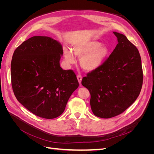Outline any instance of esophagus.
I'll use <instances>...</instances> for the list:
<instances>
[{"label":"esophagus","instance_id":"esophagus-1","mask_svg":"<svg viewBox=\"0 0 154 154\" xmlns=\"http://www.w3.org/2000/svg\"><path fill=\"white\" fill-rule=\"evenodd\" d=\"M77 79H78V81L79 82V83L80 84H81V82H82V77L81 75H80V74H78V75H77Z\"/></svg>","mask_w":154,"mask_h":154}]
</instances>
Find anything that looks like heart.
<instances>
[{
	"mask_svg": "<svg viewBox=\"0 0 154 154\" xmlns=\"http://www.w3.org/2000/svg\"><path fill=\"white\" fill-rule=\"evenodd\" d=\"M73 52L67 48L63 49V55L69 64L76 63V57H80L81 67L87 71H92L100 67L105 62L109 53V49L105 45H101L98 41L82 42L74 45Z\"/></svg>",
	"mask_w": 154,
	"mask_h": 154,
	"instance_id": "1",
	"label": "heart"
}]
</instances>
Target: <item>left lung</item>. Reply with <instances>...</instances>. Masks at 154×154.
Returning <instances> with one entry per match:
<instances>
[{
    "instance_id": "8db88e82",
    "label": "left lung",
    "mask_w": 154,
    "mask_h": 154,
    "mask_svg": "<svg viewBox=\"0 0 154 154\" xmlns=\"http://www.w3.org/2000/svg\"><path fill=\"white\" fill-rule=\"evenodd\" d=\"M118 44L101 66L82 81L89 91L93 114L110 118L123 113L141 92L143 74L139 51L124 35L114 32Z\"/></svg>"
}]
</instances>
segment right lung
Wrapping results in <instances>:
<instances>
[{
    "label": "right lung",
    "instance_id": "obj_1",
    "mask_svg": "<svg viewBox=\"0 0 154 154\" xmlns=\"http://www.w3.org/2000/svg\"><path fill=\"white\" fill-rule=\"evenodd\" d=\"M62 46L48 36H32L14 51L11 63L13 91L31 112L54 119L66 109L79 86L72 70H63L60 60Z\"/></svg>",
    "mask_w": 154,
    "mask_h": 154
}]
</instances>
